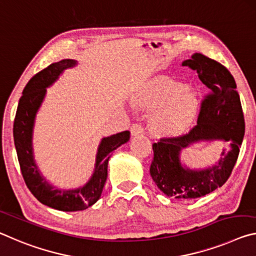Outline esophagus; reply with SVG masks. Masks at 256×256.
Wrapping results in <instances>:
<instances>
[{"instance_id":"obj_1","label":"esophagus","mask_w":256,"mask_h":256,"mask_svg":"<svg viewBox=\"0 0 256 256\" xmlns=\"http://www.w3.org/2000/svg\"><path fill=\"white\" fill-rule=\"evenodd\" d=\"M130 132H132V136L140 135V134L144 132V128H143V126H142V124L136 122V124H134L132 126Z\"/></svg>"}]
</instances>
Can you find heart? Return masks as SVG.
Returning <instances> with one entry per match:
<instances>
[{"instance_id":"b5f03b06","label":"heart","mask_w":256,"mask_h":256,"mask_svg":"<svg viewBox=\"0 0 256 256\" xmlns=\"http://www.w3.org/2000/svg\"><path fill=\"white\" fill-rule=\"evenodd\" d=\"M182 84H161L150 90L143 98L150 108H164L153 119V128L160 135H178L186 132L194 122L198 110V98L195 92L184 90Z\"/></svg>"}]
</instances>
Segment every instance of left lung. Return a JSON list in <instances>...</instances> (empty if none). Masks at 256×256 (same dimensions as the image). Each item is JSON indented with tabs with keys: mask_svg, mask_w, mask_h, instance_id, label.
<instances>
[{
	"mask_svg": "<svg viewBox=\"0 0 256 256\" xmlns=\"http://www.w3.org/2000/svg\"><path fill=\"white\" fill-rule=\"evenodd\" d=\"M182 66L198 71V78L208 88L200 102L198 124L178 136L161 137L153 143L150 177L166 196L178 200L202 198L227 182L236 164L245 134V121L236 82L229 70L213 58L195 53ZM221 140L229 144L228 152L214 167L194 172L182 168L180 150L200 140Z\"/></svg>",
	"mask_w": 256,
	"mask_h": 256,
	"instance_id": "1",
	"label": "left lung"
}]
</instances>
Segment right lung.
<instances>
[{
    "instance_id": "obj_1",
    "label": "right lung",
    "mask_w": 256,
    "mask_h": 256,
    "mask_svg": "<svg viewBox=\"0 0 256 256\" xmlns=\"http://www.w3.org/2000/svg\"><path fill=\"white\" fill-rule=\"evenodd\" d=\"M74 64L76 61L68 58L50 64L48 68L37 72L24 88L14 124L16 156L28 190L42 204L64 212L86 210L98 202L108 178V162L111 152L118 148L120 145L127 143L130 138L129 130L103 138L96 156L94 174L90 182L78 190H56L40 174V171L34 162L32 148V134L36 112L44 98L46 87L56 82L58 74L64 69L71 68Z\"/></svg>"
}]
</instances>
